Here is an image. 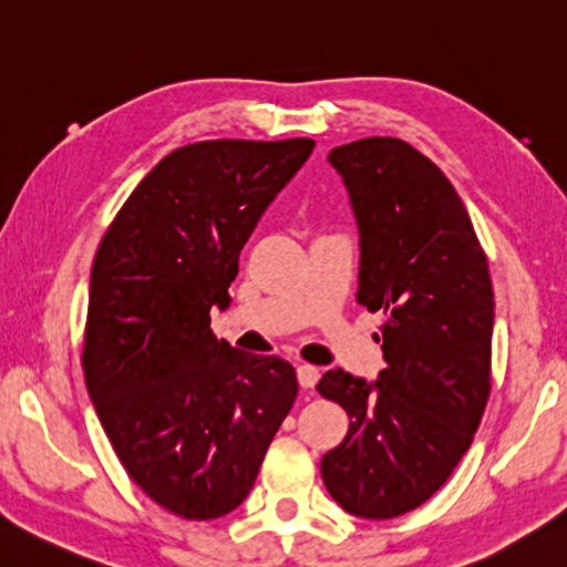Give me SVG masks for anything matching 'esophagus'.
Listing matches in <instances>:
<instances>
[{
  "label": "esophagus",
  "mask_w": 567,
  "mask_h": 567,
  "mask_svg": "<svg viewBox=\"0 0 567 567\" xmlns=\"http://www.w3.org/2000/svg\"><path fill=\"white\" fill-rule=\"evenodd\" d=\"M297 381L302 388H315L319 381V369L312 363H299L297 365Z\"/></svg>",
  "instance_id": "esophagus-1"
}]
</instances>
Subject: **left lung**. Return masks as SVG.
<instances>
[{
    "mask_svg": "<svg viewBox=\"0 0 567 567\" xmlns=\"http://www.w3.org/2000/svg\"><path fill=\"white\" fill-rule=\"evenodd\" d=\"M329 164L359 226L357 299L383 312L385 369L373 383L341 369L321 375L317 391L351 420L321 457V480L343 512L395 518L447 482L489 401V265L454 186L408 142H349Z\"/></svg>",
    "mask_w": 567,
    "mask_h": 567,
    "instance_id": "left-lung-1",
    "label": "left lung"
}]
</instances>
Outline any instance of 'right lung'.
Here are the masks:
<instances>
[{
  "label": "right lung",
  "instance_id": "obj_1",
  "mask_svg": "<svg viewBox=\"0 0 567 567\" xmlns=\"http://www.w3.org/2000/svg\"><path fill=\"white\" fill-rule=\"evenodd\" d=\"M315 140H208L154 166L110 224L91 270L85 385L115 454L152 502L188 520L252 489L297 398L292 363L210 331L238 255Z\"/></svg>",
  "mask_w": 567,
  "mask_h": 567
}]
</instances>
